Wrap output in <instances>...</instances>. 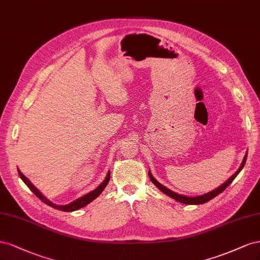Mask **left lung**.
I'll use <instances>...</instances> for the list:
<instances>
[{
    "instance_id": "1",
    "label": "left lung",
    "mask_w": 260,
    "mask_h": 260,
    "mask_svg": "<svg viewBox=\"0 0 260 260\" xmlns=\"http://www.w3.org/2000/svg\"><path fill=\"white\" fill-rule=\"evenodd\" d=\"M246 159H247V155H245V158H244V160H243V162H242V165H241L240 169L237 170V171H236L231 177H230V179H229L224 184H222L221 186H219L218 188H216L214 190L208 192V194H205V195H203V196H198V197H186V196L176 194V192H174V191H172V190H170L169 188L163 186L162 184H160V183H159L157 180H155L154 177L151 175L150 172L148 173V175H149L151 182L155 185V186H157L162 192H165L166 195H168V196H170L171 198L175 199L176 202H180V203L185 204V205H200V204H205V203H207V202H209V200H211L212 198L218 196V195L220 194V192L223 191V190L229 186V185L234 181V179L237 176V174H239V173L241 172V170L244 168V166H245Z\"/></svg>"
}]
</instances>
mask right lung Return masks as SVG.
I'll return each mask as SVG.
<instances>
[{
    "mask_svg": "<svg viewBox=\"0 0 260 260\" xmlns=\"http://www.w3.org/2000/svg\"><path fill=\"white\" fill-rule=\"evenodd\" d=\"M18 174H19V176H20V179L24 181V183L27 185V186H28L29 188H30V190L34 192V194H35L37 197H38L40 200H42V202H43L44 204H47L48 206L52 207V208H55V209H57V210H62V211H65V212L78 210L79 208H83V207L87 206L89 203H91L92 200H94L95 198H97V197L101 194V192L103 191V189L106 188V186L108 185L109 181H110V171H109V173H108V175H107V177H106V180L103 181L94 190H92V191H90V192H88V194H86L85 196L78 198L77 200H75V202H73V203H71V204H69V205L58 206V205H55V204H53V203H51L50 200H48L46 197H44V196L41 194V192H40L38 189H37V188L34 186V185L30 183V181H29V180L27 179V177L19 171V170H18Z\"/></svg>",
    "mask_w": 260,
    "mask_h": 260,
    "instance_id": "add662e5",
    "label": "right lung"
}]
</instances>
